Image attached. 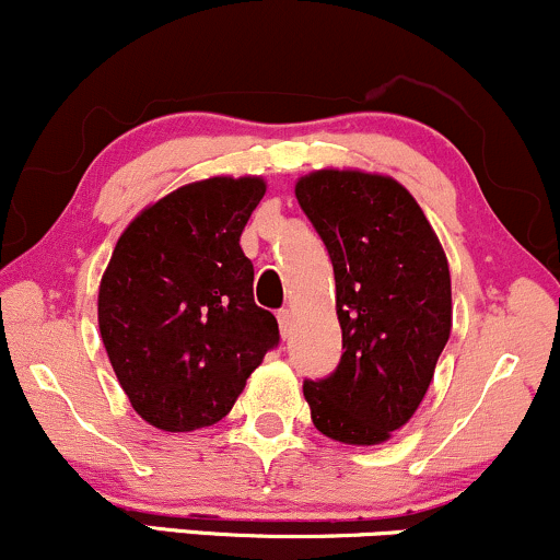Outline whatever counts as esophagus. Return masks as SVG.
<instances>
[{
    "instance_id": "obj_1",
    "label": "esophagus",
    "mask_w": 560,
    "mask_h": 560,
    "mask_svg": "<svg viewBox=\"0 0 560 560\" xmlns=\"http://www.w3.org/2000/svg\"><path fill=\"white\" fill-rule=\"evenodd\" d=\"M278 323H280V332H282V336H288V332H291V323H293L291 310H280V312H278Z\"/></svg>"
}]
</instances>
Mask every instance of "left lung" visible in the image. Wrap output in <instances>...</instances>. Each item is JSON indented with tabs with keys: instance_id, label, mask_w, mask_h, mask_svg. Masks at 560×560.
Masks as SVG:
<instances>
[{
	"instance_id": "1",
	"label": "left lung",
	"mask_w": 560,
	"mask_h": 560,
	"mask_svg": "<svg viewBox=\"0 0 560 560\" xmlns=\"http://www.w3.org/2000/svg\"><path fill=\"white\" fill-rule=\"evenodd\" d=\"M296 198L332 261L343 347L330 375L304 381L312 423L336 442L381 444L418 410L450 338L447 256L392 177L323 168Z\"/></svg>"
}]
</instances>
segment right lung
Wrapping results in <instances>:
<instances>
[{
	"label": "right lung",
	"mask_w": 560,
	"mask_h": 560,
	"mask_svg": "<svg viewBox=\"0 0 560 560\" xmlns=\"http://www.w3.org/2000/svg\"><path fill=\"white\" fill-rule=\"evenodd\" d=\"M264 190L259 177L185 185L118 237L100 282V336L131 407L155 429L219 423L280 343L241 248Z\"/></svg>",
	"instance_id": "add662e5"
}]
</instances>
